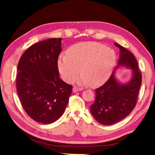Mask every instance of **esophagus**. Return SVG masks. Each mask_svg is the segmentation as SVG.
<instances>
[{"label":"esophagus","mask_w":155,"mask_h":155,"mask_svg":"<svg viewBox=\"0 0 155 155\" xmlns=\"http://www.w3.org/2000/svg\"><path fill=\"white\" fill-rule=\"evenodd\" d=\"M81 90H83V88H82V87H77V86H74V87H73V89H72V91H73V92H77V91H81Z\"/></svg>","instance_id":"1"}]
</instances>
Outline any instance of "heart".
<instances>
[{
  "instance_id": "1",
  "label": "heart",
  "mask_w": 155,
  "mask_h": 155,
  "mask_svg": "<svg viewBox=\"0 0 155 155\" xmlns=\"http://www.w3.org/2000/svg\"><path fill=\"white\" fill-rule=\"evenodd\" d=\"M117 61L114 49L98 42H81L72 46L68 54H60L57 67L61 78L72 83L79 74L78 82L93 87L103 85L111 77Z\"/></svg>"
}]
</instances>
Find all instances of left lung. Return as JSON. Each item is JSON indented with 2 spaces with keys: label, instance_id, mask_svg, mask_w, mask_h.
Masks as SVG:
<instances>
[{
  "label": "left lung",
  "instance_id": "left-lung-1",
  "mask_svg": "<svg viewBox=\"0 0 155 155\" xmlns=\"http://www.w3.org/2000/svg\"><path fill=\"white\" fill-rule=\"evenodd\" d=\"M114 44L120 48L116 68H130L133 77L128 83L122 84L117 81L113 72L108 81L95 90L96 100L91 105V112L94 118L103 125L114 124L130 114L137 104L141 84V73L133 54L117 43Z\"/></svg>",
  "mask_w": 155,
  "mask_h": 155
}]
</instances>
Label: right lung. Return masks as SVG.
Wrapping results in <instances>:
<instances>
[{"label": "right lung", "instance_id": "right-lung-1", "mask_svg": "<svg viewBox=\"0 0 155 155\" xmlns=\"http://www.w3.org/2000/svg\"><path fill=\"white\" fill-rule=\"evenodd\" d=\"M62 38L36 43L21 56L17 68V92L23 109L35 121L51 124L66 107L72 85L59 78L57 60Z\"/></svg>", "mask_w": 155, "mask_h": 155}]
</instances>
